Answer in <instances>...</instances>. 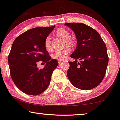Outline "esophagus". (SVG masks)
Listing matches in <instances>:
<instances>
[{"label": "esophagus", "instance_id": "obj_1", "mask_svg": "<svg viewBox=\"0 0 120 120\" xmlns=\"http://www.w3.org/2000/svg\"><path fill=\"white\" fill-rule=\"evenodd\" d=\"M58 64H59V65H60V64H62V62H63V61H61V60H58Z\"/></svg>", "mask_w": 120, "mask_h": 120}]
</instances>
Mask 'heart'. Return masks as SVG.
Wrapping results in <instances>:
<instances>
[{"label": "heart", "mask_w": 120, "mask_h": 120, "mask_svg": "<svg viewBox=\"0 0 120 120\" xmlns=\"http://www.w3.org/2000/svg\"><path fill=\"white\" fill-rule=\"evenodd\" d=\"M56 34L65 40V46H70L72 44V41L71 40V34L69 33V32L65 29L63 28H60L56 31ZM44 45L45 47V49L49 51L51 49V39L50 36H47L45 40ZM71 49L69 48H66L61 51L60 50H57L55 51L52 54V58L54 59H56L58 60H64L67 58L68 54L70 53Z\"/></svg>", "instance_id": "obj_1"}]
</instances>
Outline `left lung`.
Listing matches in <instances>:
<instances>
[{
	"label": "left lung",
	"instance_id": "1",
	"mask_svg": "<svg viewBox=\"0 0 120 120\" xmlns=\"http://www.w3.org/2000/svg\"><path fill=\"white\" fill-rule=\"evenodd\" d=\"M74 31L77 44L68 62L67 75L71 83L82 90L97 87L104 78L108 64L107 47L99 33L82 23H66ZM79 60L80 61L77 62Z\"/></svg>",
	"mask_w": 120,
	"mask_h": 120
}]
</instances>
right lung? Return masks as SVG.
Wrapping results in <instances>:
<instances>
[{"label": "right lung", "instance_id": "obj_1", "mask_svg": "<svg viewBox=\"0 0 120 120\" xmlns=\"http://www.w3.org/2000/svg\"><path fill=\"white\" fill-rule=\"evenodd\" d=\"M55 26L28 30L14 40L8 57L11 76L19 89L30 95H38L49 86L53 71L58 65L51 59L44 45L46 38ZM40 60L46 63L42 69L37 67Z\"/></svg>", "mask_w": 120, "mask_h": 120}]
</instances>
